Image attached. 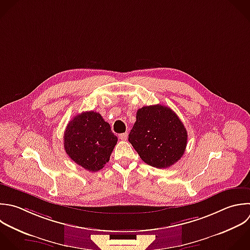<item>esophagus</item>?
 <instances>
[{"instance_id": "esophagus-1", "label": "esophagus", "mask_w": 250, "mask_h": 250, "mask_svg": "<svg viewBox=\"0 0 250 250\" xmlns=\"http://www.w3.org/2000/svg\"><path fill=\"white\" fill-rule=\"evenodd\" d=\"M127 133H122V134H119L118 136H119V139L121 140V141H125L126 139H127Z\"/></svg>"}]
</instances>
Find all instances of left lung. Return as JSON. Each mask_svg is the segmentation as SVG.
<instances>
[{
	"label": "left lung",
	"mask_w": 250,
	"mask_h": 250,
	"mask_svg": "<svg viewBox=\"0 0 250 250\" xmlns=\"http://www.w3.org/2000/svg\"><path fill=\"white\" fill-rule=\"evenodd\" d=\"M136 118L129 142L143 161L152 167L167 168L181 159L188 134L170 107L161 104L143 106L138 109Z\"/></svg>",
	"instance_id": "left-lung-1"
}]
</instances>
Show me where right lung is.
<instances>
[{
	"label": "right lung",
	"mask_w": 250,
	"mask_h": 250,
	"mask_svg": "<svg viewBox=\"0 0 250 250\" xmlns=\"http://www.w3.org/2000/svg\"><path fill=\"white\" fill-rule=\"evenodd\" d=\"M63 141L66 153L75 163L96 172L109 161L117 137L100 113L86 111L68 122Z\"/></svg>",
	"instance_id": "right-lung-1"
}]
</instances>
